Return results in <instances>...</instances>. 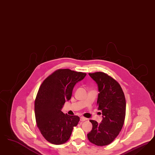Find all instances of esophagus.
Wrapping results in <instances>:
<instances>
[{
	"label": "esophagus",
	"instance_id": "34e87169",
	"mask_svg": "<svg viewBox=\"0 0 155 155\" xmlns=\"http://www.w3.org/2000/svg\"><path fill=\"white\" fill-rule=\"evenodd\" d=\"M86 120H87V119L86 117H80V121L81 122H84Z\"/></svg>",
	"mask_w": 155,
	"mask_h": 155
}]
</instances>
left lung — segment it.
I'll list each match as a JSON object with an SVG mask.
<instances>
[{
	"label": "left lung",
	"instance_id": "8db88e82",
	"mask_svg": "<svg viewBox=\"0 0 155 155\" xmlns=\"http://www.w3.org/2000/svg\"><path fill=\"white\" fill-rule=\"evenodd\" d=\"M89 75L98 84L97 106L102 112L103 119L100 123L90 120L93 128L87 138L96 146H107L114 140L122 130L126 116V99L120 84L110 76L103 72Z\"/></svg>",
	"mask_w": 155,
	"mask_h": 155
}]
</instances>
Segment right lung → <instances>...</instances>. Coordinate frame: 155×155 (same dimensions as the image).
<instances>
[{
    "label": "right lung",
    "mask_w": 155,
    "mask_h": 155,
    "mask_svg": "<svg viewBox=\"0 0 155 155\" xmlns=\"http://www.w3.org/2000/svg\"><path fill=\"white\" fill-rule=\"evenodd\" d=\"M86 75L68 69H58L40 87L35 103L36 121L42 136L51 143H65L80 121L78 116L65 114L61 109L71 99L75 84Z\"/></svg>",
    "instance_id": "obj_1"
}]
</instances>
